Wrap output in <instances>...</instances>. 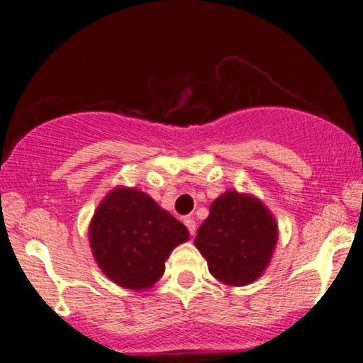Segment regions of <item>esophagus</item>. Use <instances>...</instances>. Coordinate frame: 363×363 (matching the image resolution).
Returning a JSON list of instances; mask_svg holds the SVG:
<instances>
[{
    "label": "esophagus",
    "mask_w": 363,
    "mask_h": 363,
    "mask_svg": "<svg viewBox=\"0 0 363 363\" xmlns=\"http://www.w3.org/2000/svg\"><path fill=\"white\" fill-rule=\"evenodd\" d=\"M184 225L187 227V230H189L191 235L196 234V222H194V218L187 216V218H184Z\"/></svg>",
    "instance_id": "esophagus-1"
}]
</instances>
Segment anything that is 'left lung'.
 <instances>
[{
	"instance_id": "left-lung-1",
	"label": "left lung",
	"mask_w": 363,
	"mask_h": 363,
	"mask_svg": "<svg viewBox=\"0 0 363 363\" xmlns=\"http://www.w3.org/2000/svg\"><path fill=\"white\" fill-rule=\"evenodd\" d=\"M278 225L264 203L227 191L215 199L194 245L216 280L230 286L256 281L272 261Z\"/></svg>"
}]
</instances>
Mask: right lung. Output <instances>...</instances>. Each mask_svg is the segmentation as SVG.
Returning <instances> with one entry per match:
<instances>
[{
    "instance_id": "obj_1",
    "label": "right lung",
    "mask_w": 363,
    "mask_h": 363,
    "mask_svg": "<svg viewBox=\"0 0 363 363\" xmlns=\"http://www.w3.org/2000/svg\"><path fill=\"white\" fill-rule=\"evenodd\" d=\"M89 235L102 273L136 291L160 280L172 249L189 240L184 225L135 187H116L102 199Z\"/></svg>"
}]
</instances>
